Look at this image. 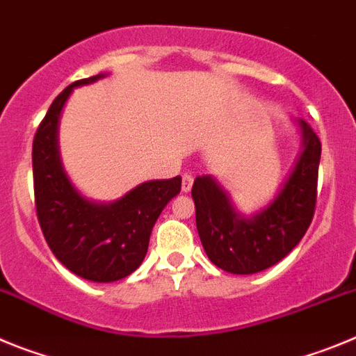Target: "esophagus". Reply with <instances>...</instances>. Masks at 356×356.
Segmentation results:
<instances>
[{"instance_id": "1", "label": "esophagus", "mask_w": 356, "mask_h": 356, "mask_svg": "<svg viewBox=\"0 0 356 356\" xmlns=\"http://www.w3.org/2000/svg\"><path fill=\"white\" fill-rule=\"evenodd\" d=\"M193 175H191V172H184V175H181V191H184V193H188L191 187H193Z\"/></svg>"}]
</instances>
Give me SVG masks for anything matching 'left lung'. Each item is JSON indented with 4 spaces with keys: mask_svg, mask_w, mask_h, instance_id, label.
I'll return each instance as SVG.
<instances>
[{
    "mask_svg": "<svg viewBox=\"0 0 356 356\" xmlns=\"http://www.w3.org/2000/svg\"><path fill=\"white\" fill-rule=\"evenodd\" d=\"M303 153L271 205L253 217L235 212L228 196L210 176L193 185L196 228L209 259L222 271L253 275L285 259L307 234L317 201L321 140L307 121Z\"/></svg>",
    "mask_w": 356,
    "mask_h": 356,
    "instance_id": "obj_1",
    "label": "left lung"
}]
</instances>
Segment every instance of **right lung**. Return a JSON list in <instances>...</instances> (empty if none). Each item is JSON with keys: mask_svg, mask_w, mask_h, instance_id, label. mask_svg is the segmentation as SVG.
Wrapping results in <instances>:
<instances>
[{"mask_svg": "<svg viewBox=\"0 0 356 356\" xmlns=\"http://www.w3.org/2000/svg\"><path fill=\"white\" fill-rule=\"evenodd\" d=\"M102 76L74 81L55 97L33 137L31 162L37 219L49 250L74 275L106 284L127 278L143 264L153 225L180 193L181 178L140 184L110 205L87 201L74 191L56 151L58 118L74 87Z\"/></svg>", "mask_w": 356, "mask_h": 356, "instance_id": "add662e5", "label": "right lung"}]
</instances>
